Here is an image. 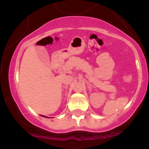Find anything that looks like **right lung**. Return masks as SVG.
<instances>
[{
	"instance_id": "right-lung-1",
	"label": "right lung",
	"mask_w": 149,
	"mask_h": 149,
	"mask_svg": "<svg viewBox=\"0 0 149 149\" xmlns=\"http://www.w3.org/2000/svg\"><path fill=\"white\" fill-rule=\"evenodd\" d=\"M44 117H45V116H44Z\"/></svg>"
}]
</instances>
